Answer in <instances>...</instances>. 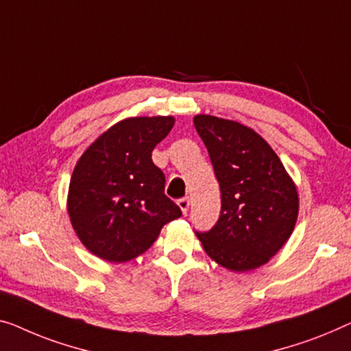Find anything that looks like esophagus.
<instances>
[{
    "label": "esophagus",
    "instance_id": "1",
    "mask_svg": "<svg viewBox=\"0 0 351 351\" xmlns=\"http://www.w3.org/2000/svg\"><path fill=\"white\" fill-rule=\"evenodd\" d=\"M189 205H191L189 197H182V198H180V200H178V206L181 208V211L184 214L187 213V209H189Z\"/></svg>",
    "mask_w": 351,
    "mask_h": 351
}]
</instances>
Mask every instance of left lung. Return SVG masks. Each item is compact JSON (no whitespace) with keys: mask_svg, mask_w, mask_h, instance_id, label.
I'll return each mask as SVG.
<instances>
[{"mask_svg":"<svg viewBox=\"0 0 351 351\" xmlns=\"http://www.w3.org/2000/svg\"><path fill=\"white\" fill-rule=\"evenodd\" d=\"M221 186V216L195 232L205 252L223 268L249 271L265 265L287 243L298 217V192L273 148L237 121L197 114Z\"/></svg>","mask_w":351,"mask_h":351,"instance_id":"obj_1","label":"left lung"}]
</instances>
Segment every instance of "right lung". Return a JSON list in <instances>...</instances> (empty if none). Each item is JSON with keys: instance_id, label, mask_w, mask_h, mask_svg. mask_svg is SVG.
Returning a JSON list of instances; mask_svg holds the SVG:
<instances>
[{"instance_id": "add662e5", "label": "right lung", "mask_w": 351, "mask_h": 351, "mask_svg": "<svg viewBox=\"0 0 351 351\" xmlns=\"http://www.w3.org/2000/svg\"><path fill=\"white\" fill-rule=\"evenodd\" d=\"M173 124L171 117L123 119L78 159L67 209L80 241L97 257L117 263L138 257L182 214L151 159Z\"/></svg>"}]
</instances>
